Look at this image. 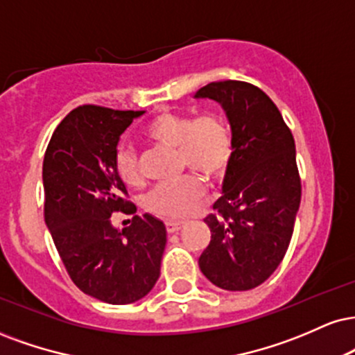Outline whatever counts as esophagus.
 I'll use <instances>...</instances> for the list:
<instances>
[{"label":"esophagus","mask_w":355,"mask_h":355,"mask_svg":"<svg viewBox=\"0 0 355 355\" xmlns=\"http://www.w3.org/2000/svg\"><path fill=\"white\" fill-rule=\"evenodd\" d=\"M165 226L168 233H177L178 230L183 228V221H166Z\"/></svg>","instance_id":"1"}]
</instances>
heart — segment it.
Wrapping results in <instances>:
<instances>
[{"mask_svg":"<svg viewBox=\"0 0 355 355\" xmlns=\"http://www.w3.org/2000/svg\"><path fill=\"white\" fill-rule=\"evenodd\" d=\"M145 137L159 147L178 150L182 172L195 173L175 183L155 187L145 198V208L168 221L189 218L205 196L201 178L211 185L218 183L232 165L234 144L228 122L213 112L196 119L185 114L162 112L145 127ZM114 168L125 185H144L139 157L132 148H119Z\"/></svg>","mask_w":355,"mask_h":355,"instance_id":"heart-1","label":"heart"}]
</instances>
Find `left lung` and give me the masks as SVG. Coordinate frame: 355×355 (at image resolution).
<instances>
[{"label": "left lung", "instance_id": "8db88e82", "mask_svg": "<svg viewBox=\"0 0 355 355\" xmlns=\"http://www.w3.org/2000/svg\"><path fill=\"white\" fill-rule=\"evenodd\" d=\"M220 102L233 132L223 195L205 218L211 240L200 270L226 291H248L283 261L301 203L294 137L261 89L243 80L210 83L195 94Z\"/></svg>", "mask_w": 355, "mask_h": 355}]
</instances>
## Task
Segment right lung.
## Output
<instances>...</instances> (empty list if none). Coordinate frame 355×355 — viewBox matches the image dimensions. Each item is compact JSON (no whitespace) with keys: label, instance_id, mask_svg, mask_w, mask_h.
<instances>
[{"label":"right lung","instance_id":"right-lung-1","mask_svg":"<svg viewBox=\"0 0 355 355\" xmlns=\"http://www.w3.org/2000/svg\"><path fill=\"white\" fill-rule=\"evenodd\" d=\"M144 110L79 105L55 127L42 162L44 220L64 268L80 291L130 304L150 293L160 276L165 225L145 213L122 232L112 213H135L115 173L117 144Z\"/></svg>","mask_w":355,"mask_h":355}]
</instances>
